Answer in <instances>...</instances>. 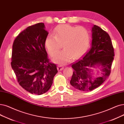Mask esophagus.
<instances>
[{"label":"esophagus","instance_id":"obj_1","mask_svg":"<svg viewBox=\"0 0 124 124\" xmlns=\"http://www.w3.org/2000/svg\"><path fill=\"white\" fill-rule=\"evenodd\" d=\"M64 69V67L61 65H58L57 67V69L58 71H61Z\"/></svg>","mask_w":124,"mask_h":124}]
</instances>
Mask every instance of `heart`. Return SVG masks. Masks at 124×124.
Masks as SVG:
<instances>
[{
    "mask_svg": "<svg viewBox=\"0 0 124 124\" xmlns=\"http://www.w3.org/2000/svg\"><path fill=\"white\" fill-rule=\"evenodd\" d=\"M89 42V33L85 28L63 24L56 27L54 34L46 36L45 44L52 56L56 54L63 44L64 49L57 54L52 60L57 64H64L70 62L73 57L77 59L82 56L87 50Z\"/></svg>",
    "mask_w": 124,
    "mask_h": 124,
    "instance_id": "obj_1",
    "label": "heart"
}]
</instances>
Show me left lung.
<instances>
[{"label": "left lung", "instance_id": "obj_1", "mask_svg": "<svg viewBox=\"0 0 124 124\" xmlns=\"http://www.w3.org/2000/svg\"><path fill=\"white\" fill-rule=\"evenodd\" d=\"M91 31L92 40L89 51L72 65L74 70L70 83L82 91H92L105 81L110 74L115 56L108 34L96 25H93ZM97 68L100 70H94Z\"/></svg>", "mask_w": 124, "mask_h": 124}]
</instances>
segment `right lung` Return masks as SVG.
Listing matches in <instances>:
<instances>
[{"mask_svg": "<svg viewBox=\"0 0 124 124\" xmlns=\"http://www.w3.org/2000/svg\"><path fill=\"white\" fill-rule=\"evenodd\" d=\"M45 24L29 26L18 35L13 45L12 69L20 85L28 92L40 95L48 91L58 72L49 62L45 41L49 34Z\"/></svg>", "mask_w": 124, "mask_h": 124, "instance_id": "right-lung-1", "label": "right lung"}]
</instances>
